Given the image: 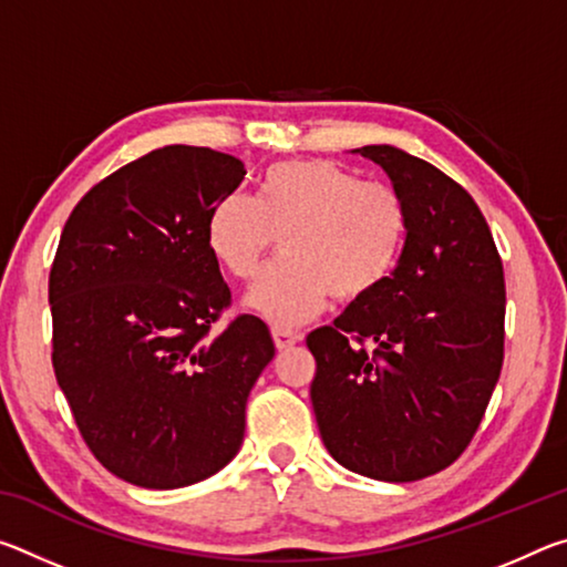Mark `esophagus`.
I'll use <instances>...</instances> for the list:
<instances>
[{
  "label": "esophagus",
  "mask_w": 567,
  "mask_h": 567,
  "mask_svg": "<svg viewBox=\"0 0 567 567\" xmlns=\"http://www.w3.org/2000/svg\"><path fill=\"white\" fill-rule=\"evenodd\" d=\"M272 340H275L277 350H287V348H292L297 340H300V334L292 330H285V328H272Z\"/></svg>",
  "instance_id": "1"
}]
</instances>
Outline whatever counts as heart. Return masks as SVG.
<instances>
[{"instance_id":"heart-1","label":"heart","mask_w":567,"mask_h":567,"mask_svg":"<svg viewBox=\"0 0 567 567\" xmlns=\"http://www.w3.org/2000/svg\"><path fill=\"white\" fill-rule=\"evenodd\" d=\"M285 257L249 290L275 324H300L334 295L358 302L390 280L408 239V207L385 182H360L330 159L277 162L260 195L233 192L207 219V245L235 277L252 280L277 239Z\"/></svg>"}]
</instances>
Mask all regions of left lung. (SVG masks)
Masks as SVG:
<instances>
[{
  "mask_svg": "<svg viewBox=\"0 0 567 567\" xmlns=\"http://www.w3.org/2000/svg\"><path fill=\"white\" fill-rule=\"evenodd\" d=\"M362 157L408 207L390 280L307 334L324 447L352 473L412 483L465 453L501 378L505 277L475 199L430 162L390 145Z\"/></svg>",
  "mask_w": 567,
  "mask_h": 567,
  "instance_id": "8db88e82",
  "label": "left lung"
}]
</instances>
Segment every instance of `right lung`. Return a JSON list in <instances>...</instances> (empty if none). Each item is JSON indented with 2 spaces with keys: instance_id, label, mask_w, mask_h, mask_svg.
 <instances>
[{
  "instance_id": "right-lung-1",
  "label": "right lung",
  "mask_w": 567,
  "mask_h": 567,
  "mask_svg": "<svg viewBox=\"0 0 567 567\" xmlns=\"http://www.w3.org/2000/svg\"><path fill=\"white\" fill-rule=\"evenodd\" d=\"M245 175L209 147L152 150L100 179L62 229L52 368L92 455L132 485L172 491L223 470L275 358L255 315L215 332L233 292L207 219Z\"/></svg>"
}]
</instances>
